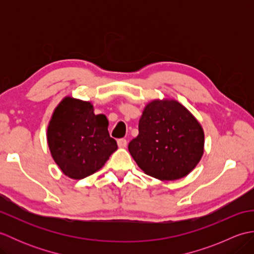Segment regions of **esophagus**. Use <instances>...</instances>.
<instances>
[{"instance_id":"esophagus-1","label":"esophagus","mask_w":254,"mask_h":254,"mask_svg":"<svg viewBox=\"0 0 254 254\" xmlns=\"http://www.w3.org/2000/svg\"><path fill=\"white\" fill-rule=\"evenodd\" d=\"M127 145V141L126 138H119L118 139V146L120 148H126Z\"/></svg>"}]
</instances>
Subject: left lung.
I'll return each mask as SVG.
<instances>
[{"label":"left lung","instance_id":"left-lung-1","mask_svg":"<svg viewBox=\"0 0 254 254\" xmlns=\"http://www.w3.org/2000/svg\"><path fill=\"white\" fill-rule=\"evenodd\" d=\"M204 133L186 107L176 100H154L138 121V135L128 152L145 174L159 180L186 177L201 160Z\"/></svg>","mask_w":254,"mask_h":254}]
</instances>
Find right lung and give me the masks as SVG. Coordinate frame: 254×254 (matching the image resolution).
<instances>
[{
  "instance_id": "1",
  "label": "right lung",
  "mask_w": 254,
  "mask_h": 254,
  "mask_svg": "<svg viewBox=\"0 0 254 254\" xmlns=\"http://www.w3.org/2000/svg\"><path fill=\"white\" fill-rule=\"evenodd\" d=\"M47 135L53 159L72 179L93 175L118 148L108 132L106 116H96L90 102L71 97L53 112Z\"/></svg>"
}]
</instances>
